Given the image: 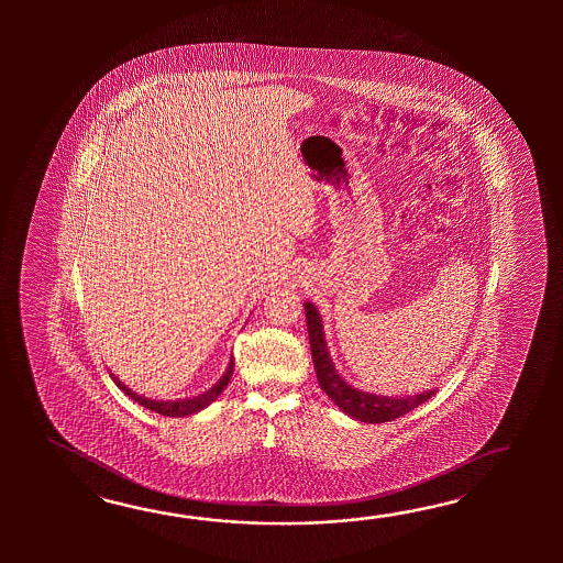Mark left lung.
<instances>
[{"instance_id": "left-lung-1", "label": "left lung", "mask_w": 563, "mask_h": 563, "mask_svg": "<svg viewBox=\"0 0 563 563\" xmlns=\"http://www.w3.org/2000/svg\"><path fill=\"white\" fill-rule=\"evenodd\" d=\"M306 320H308V334H310L311 358L318 383L322 386L323 393L334 402L342 412H346L352 419L362 422H390L398 417H405L410 410L427 402L437 390H427L417 396H383L374 393H364L347 384L338 371L334 362L330 358L325 335H323V323L318 308L306 301Z\"/></svg>"}]
</instances>
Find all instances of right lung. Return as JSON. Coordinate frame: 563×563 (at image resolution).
<instances>
[{"label": "right lung", "mask_w": 563, "mask_h": 563, "mask_svg": "<svg viewBox=\"0 0 563 563\" xmlns=\"http://www.w3.org/2000/svg\"><path fill=\"white\" fill-rule=\"evenodd\" d=\"M233 366H235V362L231 358L229 360L228 371L223 372L219 383L213 384L209 390H205L203 395L192 396V398H179V400L144 398V396L132 393L131 388L126 384L120 383L114 374H110V376H112V380L119 386L120 390L129 396V398H132L134 402H139L141 407L148 408V410H153L156 415H163V417H189V415H195V412L203 410L205 407H209L217 396L228 388L231 374H233Z\"/></svg>", "instance_id": "obj_1"}]
</instances>
